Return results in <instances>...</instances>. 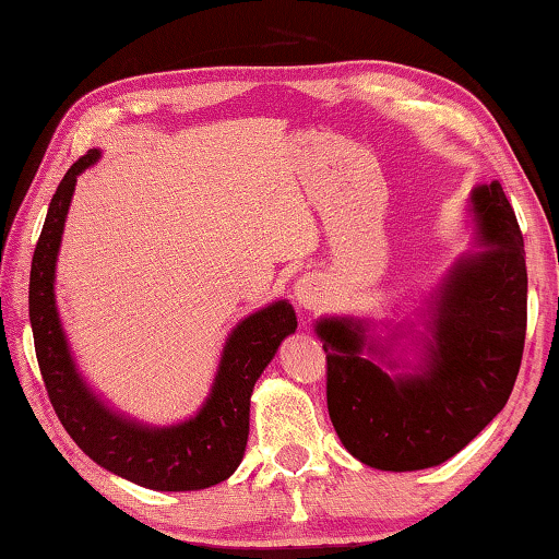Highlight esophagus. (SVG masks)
Listing matches in <instances>:
<instances>
[{
	"label": "esophagus",
	"mask_w": 559,
	"mask_h": 559,
	"mask_svg": "<svg viewBox=\"0 0 559 559\" xmlns=\"http://www.w3.org/2000/svg\"><path fill=\"white\" fill-rule=\"evenodd\" d=\"M320 290H323V286H320V281L313 278V276H302L298 283H296V302L302 308H316L318 306V296Z\"/></svg>",
	"instance_id": "34e87169"
}]
</instances>
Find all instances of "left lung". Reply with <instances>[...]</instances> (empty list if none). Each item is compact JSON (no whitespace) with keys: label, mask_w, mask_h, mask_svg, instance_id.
<instances>
[{"label":"left lung","mask_w":559,"mask_h":559,"mask_svg":"<svg viewBox=\"0 0 559 559\" xmlns=\"http://www.w3.org/2000/svg\"><path fill=\"white\" fill-rule=\"evenodd\" d=\"M471 206L488 249L461 259L441 283L416 372L390 374L365 356L367 348L386 357V347L367 337V323H316L328 353L330 421L343 447L372 468L439 466L476 439L513 392L527 325L523 234L498 182L473 189Z\"/></svg>","instance_id":"8db88e82"}]
</instances>
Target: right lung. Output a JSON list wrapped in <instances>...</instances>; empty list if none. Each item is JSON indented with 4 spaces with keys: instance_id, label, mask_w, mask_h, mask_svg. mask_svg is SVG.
I'll list each match as a JSON object with an SVG mask.
<instances>
[{
    "instance_id": "obj_1",
    "label": "right lung",
    "mask_w": 559,
    "mask_h": 559,
    "mask_svg": "<svg viewBox=\"0 0 559 559\" xmlns=\"http://www.w3.org/2000/svg\"><path fill=\"white\" fill-rule=\"evenodd\" d=\"M98 157V150H88L63 175L32 259L29 320L46 392L79 449L116 476L153 490L216 486L243 459L253 384L276 355L281 340L296 333V310L286 300L271 302L231 330L212 392L189 421L155 429L108 409L75 370L53 298L56 259L75 177Z\"/></svg>"
}]
</instances>
